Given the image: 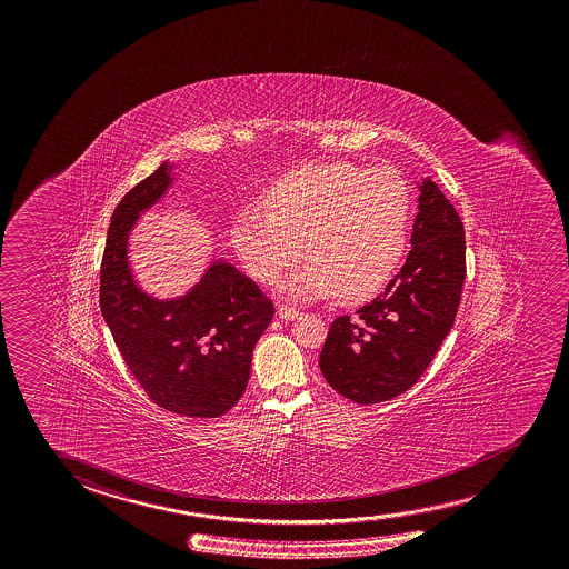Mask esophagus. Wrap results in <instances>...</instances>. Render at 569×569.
<instances>
[{"label": "esophagus", "mask_w": 569, "mask_h": 569, "mask_svg": "<svg viewBox=\"0 0 569 569\" xmlns=\"http://www.w3.org/2000/svg\"><path fill=\"white\" fill-rule=\"evenodd\" d=\"M278 316H280L281 319H286V321H293V319H298L299 311L298 309L288 308V306H280V308H278Z\"/></svg>", "instance_id": "34e87169"}]
</instances>
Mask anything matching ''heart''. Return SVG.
<instances>
[{
	"mask_svg": "<svg viewBox=\"0 0 569 569\" xmlns=\"http://www.w3.org/2000/svg\"><path fill=\"white\" fill-rule=\"evenodd\" d=\"M258 206L263 214L236 216L233 252L261 283L278 280L303 252L308 263L278 286L298 301L369 298L391 278L409 242L412 194L392 168L309 162L271 182Z\"/></svg>",
	"mask_w": 569,
	"mask_h": 569,
	"instance_id": "obj_1",
	"label": "heart"
}]
</instances>
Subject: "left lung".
I'll return each instance as SVG.
<instances>
[{
  "mask_svg": "<svg viewBox=\"0 0 569 569\" xmlns=\"http://www.w3.org/2000/svg\"><path fill=\"white\" fill-rule=\"evenodd\" d=\"M417 187L419 214L405 266L357 316L337 317L319 355L326 381L359 405L389 401L419 381L457 317L465 226L430 177Z\"/></svg>",
  "mask_w": 569,
  "mask_h": 569,
  "instance_id": "8db88e82",
  "label": "left lung"
}]
</instances>
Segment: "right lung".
<instances>
[{"label": "right lung", "instance_id": "add662e5", "mask_svg": "<svg viewBox=\"0 0 569 569\" xmlns=\"http://www.w3.org/2000/svg\"><path fill=\"white\" fill-rule=\"evenodd\" d=\"M177 160L162 162L117 206L101 266V313L134 379L162 409L216 419L240 401L252 351L273 303L248 276L212 256L190 288L157 298L142 288L131 236L174 187Z\"/></svg>", "mask_w": 569, "mask_h": 569}]
</instances>
